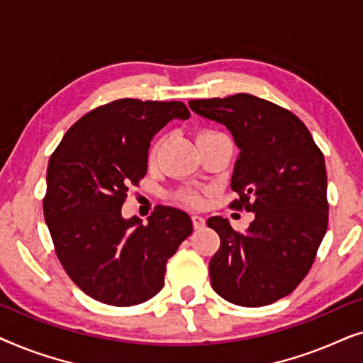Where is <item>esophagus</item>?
<instances>
[{"instance_id": "obj_1", "label": "esophagus", "mask_w": 363, "mask_h": 363, "mask_svg": "<svg viewBox=\"0 0 363 363\" xmlns=\"http://www.w3.org/2000/svg\"><path fill=\"white\" fill-rule=\"evenodd\" d=\"M191 221H193V226H195V230H201V228L205 226V218L200 215H193Z\"/></svg>"}]
</instances>
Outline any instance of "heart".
<instances>
[{
	"label": "heart",
	"mask_w": 363,
	"mask_h": 363,
	"mask_svg": "<svg viewBox=\"0 0 363 363\" xmlns=\"http://www.w3.org/2000/svg\"><path fill=\"white\" fill-rule=\"evenodd\" d=\"M182 198L186 203H190V205H200V203H201V196L198 195V193H195V191L182 193Z\"/></svg>",
	"instance_id": "b5f03b06"
}]
</instances>
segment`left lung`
<instances>
[{
  "label": "left lung",
  "mask_w": 363,
  "mask_h": 363,
  "mask_svg": "<svg viewBox=\"0 0 363 363\" xmlns=\"http://www.w3.org/2000/svg\"><path fill=\"white\" fill-rule=\"evenodd\" d=\"M190 108L231 132L240 148L231 208L255 213L245 233L221 216L206 221L221 240L211 287L236 306L272 304L301 284L327 231L324 155L299 117L251 94L198 99Z\"/></svg>",
  "instance_id": "obj_1"
}]
</instances>
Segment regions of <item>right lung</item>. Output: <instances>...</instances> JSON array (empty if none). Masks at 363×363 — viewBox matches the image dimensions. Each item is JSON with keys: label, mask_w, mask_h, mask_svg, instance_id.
I'll list each match as a JSON object with an SVG mask.
<instances>
[{"label": "right lung", "mask_w": 363, "mask_h": 363, "mask_svg": "<svg viewBox=\"0 0 363 363\" xmlns=\"http://www.w3.org/2000/svg\"><path fill=\"white\" fill-rule=\"evenodd\" d=\"M188 117L178 101L118 99L79 118L51 155L44 220L67 276L92 299L117 307L152 299L191 235V218L177 208L158 205L148 225L121 213L128 186L145 177L153 135Z\"/></svg>", "instance_id": "obj_1"}]
</instances>
